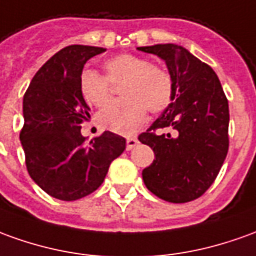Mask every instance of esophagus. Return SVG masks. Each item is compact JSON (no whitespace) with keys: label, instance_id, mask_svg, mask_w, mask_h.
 <instances>
[{"label":"esophagus","instance_id":"esophagus-1","mask_svg":"<svg viewBox=\"0 0 256 256\" xmlns=\"http://www.w3.org/2000/svg\"><path fill=\"white\" fill-rule=\"evenodd\" d=\"M136 145H138V139L126 138V150H131V149H134Z\"/></svg>","mask_w":256,"mask_h":256}]
</instances>
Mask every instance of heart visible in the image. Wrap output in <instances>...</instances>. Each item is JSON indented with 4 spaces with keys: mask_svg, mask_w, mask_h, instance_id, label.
<instances>
[{
    "mask_svg": "<svg viewBox=\"0 0 256 256\" xmlns=\"http://www.w3.org/2000/svg\"><path fill=\"white\" fill-rule=\"evenodd\" d=\"M104 76L84 70L79 76V90L88 104L104 108L112 98L111 84L122 83L123 98L98 116L100 125L108 131L130 135L145 124L148 110L153 114L166 111L174 98V82L170 72L153 65L145 57L118 54L106 60Z\"/></svg>",
    "mask_w": 256,
    "mask_h": 256,
    "instance_id": "obj_1",
    "label": "heart"
}]
</instances>
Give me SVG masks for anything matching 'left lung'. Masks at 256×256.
Masks as SVG:
<instances>
[{
  "instance_id": "1",
  "label": "left lung",
  "mask_w": 256,
  "mask_h": 256,
  "mask_svg": "<svg viewBox=\"0 0 256 256\" xmlns=\"http://www.w3.org/2000/svg\"><path fill=\"white\" fill-rule=\"evenodd\" d=\"M167 65L174 82L170 107L138 139L154 160L142 172L146 188L160 199L185 204L202 196L228 152V102L212 68L177 44L138 47ZM170 129L172 134H156Z\"/></svg>"
}]
</instances>
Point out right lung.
Segmentation results:
<instances>
[{
	"instance_id": "1",
	"label": "right lung",
	"mask_w": 256,
	"mask_h": 256,
	"mask_svg": "<svg viewBox=\"0 0 256 256\" xmlns=\"http://www.w3.org/2000/svg\"><path fill=\"white\" fill-rule=\"evenodd\" d=\"M102 47L68 46L46 62L24 96L20 142L26 168L44 192L61 200H76L104 181L111 162L125 150V139L110 131L86 144L80 134L90 118L79 90V76Z\"/></svg>"
}]
</instances>
